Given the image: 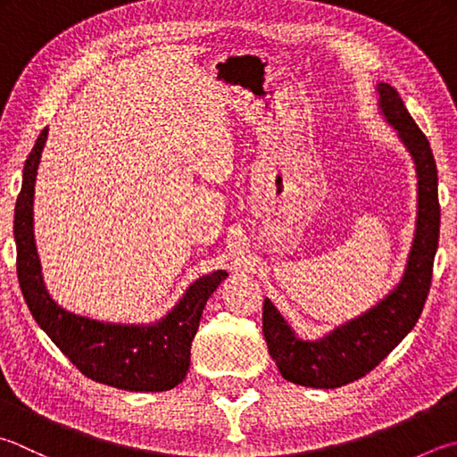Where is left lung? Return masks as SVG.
I'll return each instance as SVG.
<instances>
[{
	"instance_id": "8db88e82",
	"label": "left lung",
	"mask_w": 457,
	"mask_h": 457,
	"mask_svg": "<svg viewBox=\"0 0 457 457\" xmlns=\"http://www.w3.org/2000/svg\"><path fill=\"white\" fill-rule=\"evenodd\" d=\"M378 91L382 113L398 131L416 162L418 225L408 269L388 298L316 342L296 338L278 310L266 298L262 308L266 346L282 378L292 384L328 390L372 372L414 328L432 287L434 256L440 238L436 161L429 141L403 107L398 91L388 83L378 85Z\"/></svg>"
}]
</instances>
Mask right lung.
I'll return each instance as SVG.
<instances>
[{"label":"right lung","instance_id":"add662e5","mask_svg":"<svg viewBox=\"0 0 457 457\" xmlns=\"http://www.w3.org/2000/svg\"><path fill=\"white\" fill-rule=\"evenodd\" d=\"M46 139L47 127L39 133L25 161L21 191L15 203V266L25 304L43 332L91 380L129 392L175 388L188 372L191 344L206 300L228 274L217 270L196 280L183 300L153 326L103 324L59 308L43 287L31 230L33 185Z\"/></svg>","mask_w":457,"mask_h":457}]
</instances>
